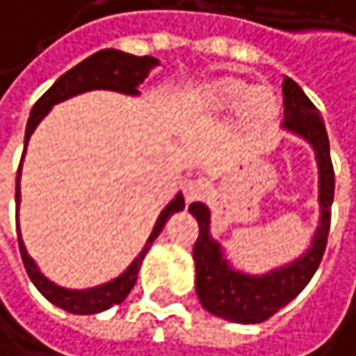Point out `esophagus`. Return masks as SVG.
<instances>
[{"label":"esophagus","instance_id":"1","mask_svg":"<svg viewBox=\"0 0 356 356\" xmlns=\"http://www.w3.org/2000/svg\"><path fill=\"white\" fill-rule=\"evenodd\" d=\"M209 184L204 179H194V181H188L184 186V196H186V202H200L209 196Z\"/></svg>","mask_w":356,"mask_h":356}]
</instances>
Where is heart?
<instances>
[{"label": "heart", "instance_id": "1", "mask_svg": "<svg viewBox=\"0 0 356 356\" xmlns=\"http://www.w3.org/2000/svg\"><path fill=\"white\" fill-rule=\"evenodd\" d=\"M198 106L207 112H227L238 106L248 127H267L280 114V106L267 87H250L238 76H221L198 91Z\"/></svg>", "mask_w": 356, "mask_h": 356}]
</instances>
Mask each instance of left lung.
Here are the masks:
<instances>
[{
	"label": "left lung",
	"instance_id": "8db88e82",
	"mask_svg": "<svg viewBox=\"0 0 356 356\" xmlns=\"http://www.w3.org/2000/svg\"><path fill=\"white\" fill-rule=\"evenodd\" d=\"M284 124L282 129L305 139L317 160L319 172V223L309 248L288 265L263 275H250L232 267L223 246L211 234V211L202 202L190 204L200 234L194 244L196 294L202 307L234 323H261L294 300L315 275L327 244L330 209L334 202V166L330 158V139L319 110L290 76L284 79Z\"/></svg>",
	"mask_w": 356,
	"mask_h": 356
}]
</instances>
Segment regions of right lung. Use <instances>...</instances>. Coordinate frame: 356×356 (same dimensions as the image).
I'll list each match as a JSON object with an SVG mask.
<instances>
[{
  "instance_id": "obj_1",
  "label": "right lung",
  "mask_w": 356,
  "mask_h": 356,
  "mask_svg": "<svg viewBox=\"0 0 356 356\" xmlns=\"http://www.w3.org/2000/svg\"><path fill=\"white\" fill-rule=\"evenodd\" d=\"M160 62L158 58L152 56H133V54H124L120 49H102L95 51L93 56L85 58L83 62H79L74 68H70L68 72H64L33 106L29 122H26V131H24V152L29 145V139L33 135V131L37 129V124L47 116V112L68 99L74 97L79 93L85 91H93V89H110V91H118L124 95H137L139 85L145 81V76L149 74L152 68H156ZM24 152H22V160H24ZM22 160L16 172V232H18V248H20V257L24 263V269L31 277V282L35 284V288L56 307L72 313V315H93V313H102L106 309H110L112 305H120L129 292L133 290L135 282H137V273L141 267L143 257L147 254V250L152 248V242L158 238V234L164 229L166 221L175 215L181 213L186 209V200L184 194H177L158 215L154 229L149 234V238L145 240L143 248L139 250V254L133 259V263L114 280L102 284V286H93L87 290H70V288H62L58 284H54L51 280H47L41 269L37 267V263L31 259V254L26 252V246L22 242L20 236V225H18V207H20V175H22Z\"/></svg>"
}]
</instances>
